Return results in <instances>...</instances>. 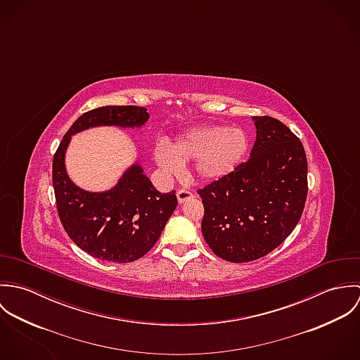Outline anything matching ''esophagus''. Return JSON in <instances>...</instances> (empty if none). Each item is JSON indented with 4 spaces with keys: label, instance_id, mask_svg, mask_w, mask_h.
<instances>
[{
    "label": "esophagus",
    "instance_id": "1",
    "mask_svg": "<svg viewBox=\"0 0 360 360\" xmlns=\"http://www.w3.org/2000/svg\"><path fill=\"white\" fill-rule=\"evenodd\" d=\"M193 197H194L193 193L188 191V190H179L177 191V201H179V204H184L186 201L191 200Z\"/></svg>",
    "mask_w": 360,
    "mask_h": 360
}]
</instances>
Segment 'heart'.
Here are the masks:
<instances>
[{
	"mask_svg": "<svg viewBox=\"0 0 360 360\" xmlns=\"http://www.w3.org/2000/svg\"><path fill=\"white\" fill-rule=\"evenodd\" d=\"M250 141L244 130L227 126H198L179 136L173 143H159L154 148L155 163L170 176L183 165L197 162V176L217 181L233 173L248 153Z\"/></svg>",
	"mask_w": 360,
	"mask_h": 360,
	"instance_id": "heart-1",
	"label": "heart"
}]
</instances>
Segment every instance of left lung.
<instances>
[{"label":"left lung","mask_w":360,"mask_h":360,"mask_svg":"<svg viewBox=\"0 0 360 360\" xmlns=\"http://www.w3.org/2000/svg\"><path fill=\"white\" fill-rule=\"evenodd\" d=\"M252 120L257 140L250 159L198 193L206 244L234 263L277 248L298 224L308 194V160L300 139L274 117Z\"/></svg>","instance_id":"8db88e82"}]
</instances>
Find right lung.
<instances>
[{"mask_svg":"<svg viewBox=\"0 0 360 360\" xmlns=\"http://www.w3.org/2000/svg\"><path fill=\"white\" fill-rule=\"evenodd\" d=\"M143 106H101L83 113L63 136L52 160L56 209L70 240L100 260L129 263L144 257L160 237L177 206L176 193H159L139 160L109 190L89 191L69 177L66 151L75 134L94 127L141 129Z\"/></svg>","mask_w":360,"mask_h":360,"instance_id":"obj_1","label":"right lung"}]
</instances>
